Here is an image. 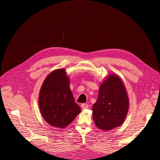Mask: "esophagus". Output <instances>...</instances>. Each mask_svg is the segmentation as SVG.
Instances as JSON below:
<instances>
[{
  "mask_svg": "<svg viewBox=\"0 0 160 160\" xmlns=\"http://www.w3.org/2000/svg\"><path fill=\"white\" fill-rule=\"evenodd\" d=\"M81 108L83 109H88V108H89V105H88V104H86V103H83V104H81Z\"/></svg>",
  "mask_w": 160,
  "mask_h": 160,
  "instance_id": "34e87169",
  "label": "esophagus"
}]
</instances>
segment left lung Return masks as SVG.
<instances>
[{"instance_id": "8db88e82", "label": "left lung", "mask_w": 160, "mask_h": 160, "mask_svg": "<svg viewBox=\"0 0 160 160\" xmlns=\"http://www.w3.org/2000/svg\"><path fill=\"white\" fill-rule=\"evenodd\" d=\"M92 109L95 123L101 129L111 130L122 124L129 109V99L118 75H109L100 85Z\"/></svg>"}]
</instances>
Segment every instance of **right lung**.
I'll list each match as a JSON object with an SVG mask.
<instances>
[{
    "label": "right lung",
    "mask_w": 160,
    "mask_h": 160,
    "mask_svg": "<svg viewBox=\"0 0 160 160\" xmlns=\"http://www.w3.org/2000/svg\"><path fill=\"white\" fill-rule=\"evenodd\" d=\"M64 69L53 71L43 82L38 97L42 118L51 125L65 128L81 112L69 87Z\"/></svg>",
    "instance_id": "1"
}]
</instances>
